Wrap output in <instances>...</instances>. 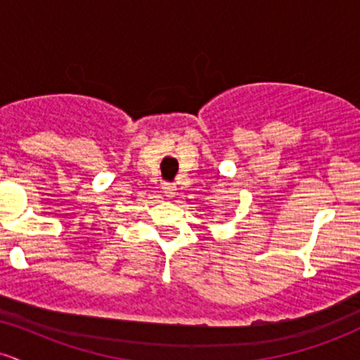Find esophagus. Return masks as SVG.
Listing matches in <instances>:
<instances>
[{
  "mask_svg": "<svg viewBox=\"0 0 360 360\" xmlns=\"http://www.w3.org/2000/svg\"><path fill=\"white\" fill-rule=\"evenodd\" d=\"M162 191L166 193V196L172 198V196H176L177 186H176V184H172V183H164V184H162Z\"/></svg>",
  "mask_w": 360,
  "mask_h": 360,
  "instance_id": "1",
  "label": "esophagus"
}]
</instances>
